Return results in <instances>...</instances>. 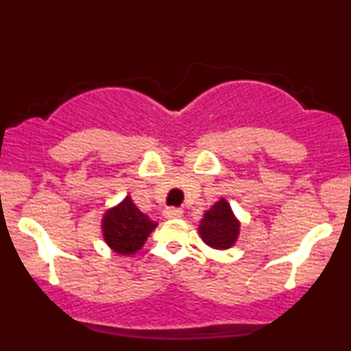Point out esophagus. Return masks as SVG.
Returning a JSON list of instances; mask_svg holds the SVG:
<instances>
[{
	"label": "esophagus",
	"mask_w": 351,
	"mask_h": 351,
	"mask_svg": "<svg viewBox=\"0 0 351 351\" xmlns=\"http://www.w3.org/2000/svg\"><path fill=\"white\" fill-rule=\"evenodd\" d=\"M163 216L167 217V219H178V217L183 216V209H180V208H167L163 211Z\"/></svg>",
	"instance_id": "1"
}]
</instances>
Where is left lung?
<instances>
[{
	"mask_svg": "<svg viewBox=\"0 0 351 351\" xmlns=\"http://www.w3.org/2000/svg\"><path fill=\"white\" fill-rule=\"evenodd\" d=\"M239 221L226 199H219L204 213L199 224L201 239L213 249H229L239 236Z\"/></svg>",
	"mask_w": 351,
	"mask_h": 351,
	"instance_id": "left-lung-1",
	"label": "left lung"
}]
</instances>
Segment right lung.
I'll return each mask as SVG.
<instances>
[{"instance_id":"add662e5","label":"right lung","mask_w":351,"mask_h":351,"mask_svg":"<svg viewBox=\"0 0 351 351\" xmlns=\"http://www.w3.org/2000/svg\"><path fill=\"white\" fill-rule=\"evenodd\" d=\"M155 228V221L140 211L130 196H127L119 206L108 209L102 219L104 239L112 251L123 256L142 249Z\"/></svg>"}]
</instances>
